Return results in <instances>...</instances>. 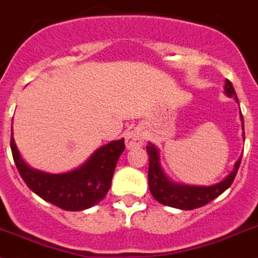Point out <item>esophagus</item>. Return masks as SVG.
I'll use <instances>...</instances> for the list:
<instances>
[{"mask_svg": "<svg viewBox=\"0 0 258 258\" xmlns=\"http://www.w3.org/2000/svg\"><path fill=\"white\" fill-rule=\"evenodd\" d=\"M145 143V136L141 128H134L130 131L124 137V144H126L127 149H136L140 148Z\"/></svg>", "mask_w": 258, "mask_h": 258, "instance_id": "obj_1", "label": "esophagus"}]
</instances>
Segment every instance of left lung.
I'll use <instances>...</instances> for the list:
<instances>
[{
    "instance_id": "obj_1",
    "label": "left lung",
    "mask_w": 258,
    "mask_h": 258,
    "mask_svg": "<svg viewBox=\"0 0 258 258\" xmlns=\"http://www.w3.org/2000/svg\"><path fill=\"white\" fill-rule=\"evenodd\" d=\"M224 94L229 98H234L235 102L238 103L237 94L229 80H225ZM239 118L242 122V136L244 140V123H243L242 113L239 114ZM146 150L149 154V188H150L151 195L156 201L163 205L180 209V210H194V209L201 208L220 196L225 189L232 186L240 165V160H242V156H239L232 172L219 183L211 184V186H194V184L178 183L168 177L160 162L159 149L154 144L149 143Z\"/></svg>"
}]
</instances>
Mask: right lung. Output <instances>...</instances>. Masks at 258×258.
<instances>
[{
    "instance_id": "add662e5",
    "label": "right lung",
    "mask_w": 258,
    "mask_h": 258,
    "mask_svg": "<svg viewBox=\"0 0 258 258\" xmlns=\"http://www.w3.org/2000/svg\"><path fill=\"white\" fill-rule=\"evenodd\" d=\"M123 150L124 139L110 141L96 149L80 167L52 174L26 164L11 131L14 162L26 186L44 201L67 211L86 210L104 199L112 184L118 158Z\"/></svg>"
}]
</instances>
